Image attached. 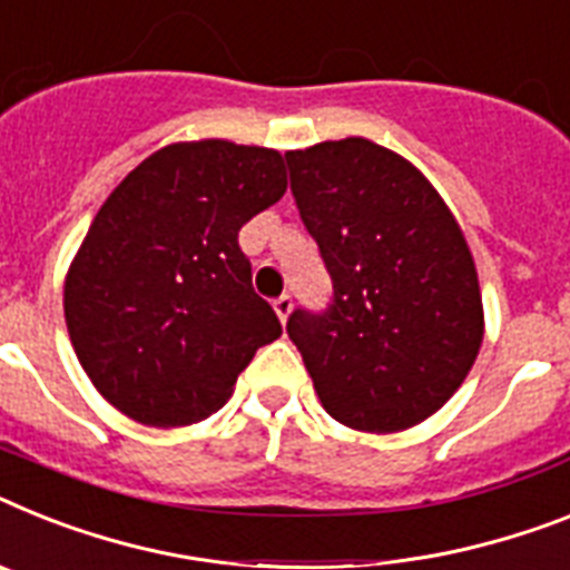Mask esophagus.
Wrapping results in <instances>:
<instances>
[{
	"instance_id": "obj_1",
	"label": "esophagus",
	"mask_w": 570,
	"mask_h": 570,
	"mask_svg": "<svg viewBox=\"0 0 570 570\" xmlns=\"http://www.w3.org/2000/svg\"><path fill=\"white\" fill-rule=\"evenodd\" d=\"M275 313L277 318L286 324V318L293 313V295H281V298H275Z\"/></svg>"
}]
</instances>
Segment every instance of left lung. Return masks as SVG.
<instances>
[{
    "mask_svg": "<svg viewBox=\"0 0 570 570\" xmlns=\"http://www.w3.org/2000/svg\"><path fill=\"white\" fill-rule=\"evenodd\" d=\"M301 219L333 281L324 313L286 333L330 417L403 432L461 389L484 338L472 252L432 181L403 156L342 138L286 153Z\"/></svg>",
    "mask_w": 570,
    "mask_h": 570,
    "instance_id": "1",
    "label": "left lung"
}]
</instances>
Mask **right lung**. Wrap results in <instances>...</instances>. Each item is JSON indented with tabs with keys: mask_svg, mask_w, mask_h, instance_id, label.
Segmentation results:
<instances>
[{
	"mask_svg": "<svg viewBox=\"0 0 570 570\" xmlns=\"http://www.w3.org/2000/svg\"><path fill=\"white\" fill-rule=\"evenodd\" d=\"M284 190L277 150L205 138L161 147L109 194L63 286L69 338L107 403L159 429L223 409L281 336L237 234Z\"/></svg>",
	"mask_w": 570,
	"mask_h": 570,
	"instance_id": "add662e5",
	"label": "right lung"
}]
</instances>
